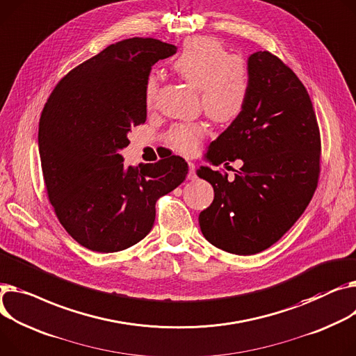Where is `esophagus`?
<instances>
[{"label": "esophagus", "mask_w": 356, "mask_h": 356, "mask_svg": "<svg viewBox=\"0 0 356 356\" xmlns=\"http://www.w3.org/2000/svg\"><path fill=\"white\" fill-rule=\"evenodd\" d=\"M188 180H195L196 179V168L193 161H188V175H187Z\"/></svg>", "instance_id": "1"}]
</instances>
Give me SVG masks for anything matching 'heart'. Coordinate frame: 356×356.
<instances>
[{
    "instance_id": "obj_1",
    "label": "heart",
    "mask_w": 356,
    "mask_h": 356,
    "mask_svg": "<svg viewBox=\"0 0 356 356\" xmlns=\"http://www.w3.org/2000/svg\"><path fill=\"white\" fill-rule=\"evenodd\" d=\"M176 73L192 87L200 90L202 104L213 122L227 124L245 108L249 94V73L239 57L227 53L220 41L211 37H193L184 42L173 61ZM157 96V79L146 83V102L152 106ZM206 133L202 123L176 124L168 134L169 145L179 153L191 156L199 150Z\"/></svg>"
}]
</instances>
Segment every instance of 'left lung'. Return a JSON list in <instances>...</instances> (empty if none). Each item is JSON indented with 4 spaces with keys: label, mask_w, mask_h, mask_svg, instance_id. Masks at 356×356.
I'll use <instances>...</instances> for the list:
<instances>
[{
    "label": "left lung",
    "mask_w": 356,
    "mask_h": 356,
    "mask_svg": "<svg viewBox=\"0 0 356 356\" xmlns=\"http://www.w3.org/2000/svg\"><path fill=\"white\" fill-rule=\"evenodd\" d=\"M248 73L243 111L203 157L213 165L241 159L243 165L233 180L209 165L196 172L215 192L199 215L203 236L243 256L272 246L300 218L315 193L321 157L314 106L293 71L269 51H256Z\"/></svg>",
    "instance_id": "obj_1"
}]
</instances>
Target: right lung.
<instances>
[{"label":"right lung","instance_id":"1","mask_svg":"<svg viewBox=\"0 0 356 356\" xmlns=\"http://www.w3.org/2000/svg\"><path fill=\"white\" fill-rule=\"evenodd\" d=\"M156 38L114 42L57 84L38 126V152L49 199L71 238L111 253L145 239L156 202L181 184L184 159L124 168L129 133L147 115L146 83L152 65L176 54Z\"/></svg>","mask_w":356,"mask_h":356}]
</instances>
